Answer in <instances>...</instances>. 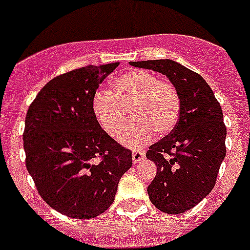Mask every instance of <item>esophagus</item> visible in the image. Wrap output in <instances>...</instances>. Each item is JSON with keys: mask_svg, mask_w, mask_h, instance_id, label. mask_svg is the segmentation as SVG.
I'll return each instance as SVG.
<instances>
[{"mask_svg": "<svg viewBox=\"0 0 250 250\" xmlns=\"http://www.w3.org/2000/svg\"><path fill=\"white\" fill-rule=\"evenodd\" d=\"M144 158L145 152L143 151V150H135V151H132V161H134V164H138L139 161H141Z\"/></svg>", "mask_w": 250, "mask_h": 250, "instance_id": "obj_1", "label": "esophagus"}]
</instances>
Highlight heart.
Returning a JSON list of instances; mask_svg holds the SVG:
<instances>
[{
	"mask_svg": "<svg viewBox=\"0 0 250 250\" xmlns=\"http://www.w3.org/2000/svg\"><path fill=\"white\" fill-rule=\"evenodd\" d=\"M95 118L110 138H119L129 121H135L124 132L121 143L140 147L151 132L167 135L175 127L180 115V98L175 86L159 80L145 70H130L112 83L109 95L99 92L94 99Z\"/></svg>",
	"mask_w": 250,
	"mask_h": 250,
	"instance_id": "obj_1",
	"label": "heart"
}]
</instances>
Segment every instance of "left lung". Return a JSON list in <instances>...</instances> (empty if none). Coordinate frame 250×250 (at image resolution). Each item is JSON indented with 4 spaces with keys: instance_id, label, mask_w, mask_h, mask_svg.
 Segmentation results:
<instances>
[{
    "instance_id": "1",
    "label": "left lung",
    "mask_w": 250,
    "mask_h": 250,
    "mask_svg": "<svg viewBox=\"0 0 250 250\" xmlns=\"http://www.w3.org/2000/svg\"><path fill=\"white\" fill-rule=\"evenodd\" d=\"M130 65L165 75L180 98L175 127L146 152L156 165L147 194L159 210L184 213L213 190L225 158L227 127L222 107L199 74L173 60L130 61Z\"/></svg>"
}]
</instances>
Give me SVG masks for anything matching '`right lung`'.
<instances>
[{
  "label": "right lung",
  "instance_id": "right-lung-1",
  "mask_svg": "<svg viewBox=\"0 0 250 250\" xmlns=\"http://www.w3.org/2000/svg\"><path fill=\"white\" fill-rule=\"evenodd\" d=\"M118 66L90 65L56 76L27 110V171L41 198L70 218L91 219L107 210L132 165L131 151L110 138L94 114L96 90Z\"/></svg>",
  "mask_w": 250,
  "mask_h": 250
}]
</instances>
